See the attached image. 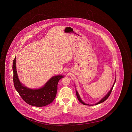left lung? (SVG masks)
Masks as SVG:
<instances>
[{"label": "left lung", "instance_id": "obj_1", "mask_svg": "<svg viewBox=\"0 0 132 132\" xmlns=\"http://www.w3.org/2000/svg\"><path fill=\"white\" fill-rule=\"evenodd\" d=\"M116 78H115V82H114V83L113 84V86H112V88H111V89L108 92V93L104 96L101 100H100V101H99L98 103H96V104H95V105H97V104H100V103H102V102H103L104 101H105L108 97L109 96H110V95L111 94V92H112V90L113 89V86H114V84H115V81H116ZM76 90V96H77V99H78V100H79V101L80 102V103H81L82 104H83V105H89V104H86V103H84V102H83L82 101V100L81 99V98H80V96H79V94H78V92Z\"/></svg>", "mask_w": 132, "mask_h": 132}]
</instances>
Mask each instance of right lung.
<instances>
[{"mask_svg":"<svg viewBox=\"0 0 132 132\" xmlns=\"http://www.w3.org/2000/svg\"><path fill=\"white\" fill-rule=\"evenodd\" d=\"M12 69L14 87L25 102L36 107H43L54 101L56 95L58 82L64 77L63 76H53L44 86L39 89H33L25 86L19 81L16 68V57L13 62Z\"/></svg>","mask_w":132,"mask_h":132,"instance_id":"1","label":"right lung"}]
</instances>
